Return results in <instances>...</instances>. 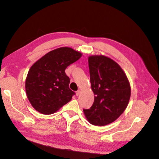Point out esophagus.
Listing matches in <instances>:
<instances>
[{
	"mask_svg": "<svg viewBox=\"0 0 159 159\" xmlns=\"http://www.w3.org/2000/svg\"><path fill=\"white\" fill-rule=\"evenodd\" d=\"M80 93H81V91L79 89V90H78L76 91V95L77 96H78L80 94Z\"/></svg>",
	"mask_w": 159,
	"mask_h": 159,
	"instance_id": "obj_1",
	"label": "esophagus"
}]
</instances>
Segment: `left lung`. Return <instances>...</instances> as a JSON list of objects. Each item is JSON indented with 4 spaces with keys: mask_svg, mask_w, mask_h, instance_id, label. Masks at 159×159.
Instances as JSON below:
<instances>
[{
    "mask_svg": "<svg viewBox=\"0 0 159 159\" xmlns=\"http://www.w3.org/2000/svg\"><path fill=\"white\" fill-rule=\"evenodd\" d=\"M88 62L95 98L92 106L84 112L89 123L104 126L115 121L125 110L131 87L123 70L109 57L91 56Z\"/></svg>",
    "mask_w": 159,
    "mask_h": 159,
    "instance_id": "obj_1",
    "label": "left lung"
}]
</instances>
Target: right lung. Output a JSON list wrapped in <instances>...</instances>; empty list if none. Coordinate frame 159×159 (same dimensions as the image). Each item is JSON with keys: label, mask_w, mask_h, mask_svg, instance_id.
<instances>
[{"label": "right lung", "mask_w": 159, "mask_h": 159, "mask_svg": "<svg viewBox=\"0 0 159 159\" xmlns=\"http://www.w3.org/2000/svg\"><path fill=\"white\" fill-rule=\"evenodd\" d=\"M81 55L71 48L62 47L47 53L32 66L25 88L28 99L37 111L52 114L71 99L75 93L69 88L70 80L65 70Z\"/></svg>", "instance_id": "add662e5"}]
</instances>
